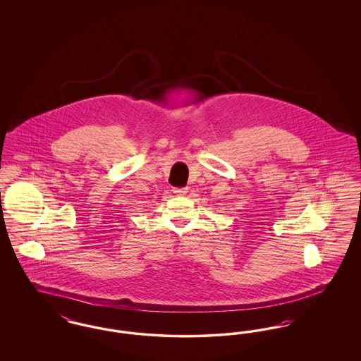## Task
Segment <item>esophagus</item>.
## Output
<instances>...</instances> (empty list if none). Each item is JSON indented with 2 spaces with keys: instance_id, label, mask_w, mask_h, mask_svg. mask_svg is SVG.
I'll use <instances>...</instances> for the list:
<instances>
[{
  "instance_id": "obj_1",
  "label": "esophagus",
  "mask_w": 361,
  "mask_h": 361,
  "mask_svg": "<svg viewBox=\"0 0 361 361\" xmlns=\"http://www.w3.org/2000/svg\"><path fill=\"white\" fill-rule=\"evenodd\" d=\"M188 192V188H173V193H176L177 196H185Z\"/></svg>"
}]
</instances>
